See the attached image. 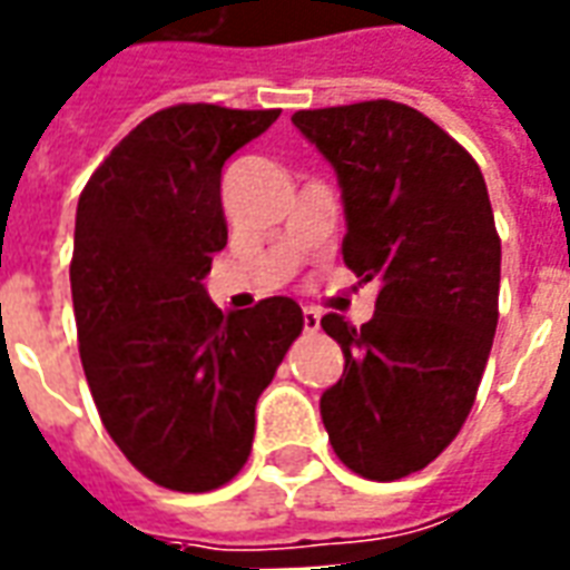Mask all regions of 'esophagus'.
Listing matches in <instances>:
<instances>
[{
    "label": "esophagus",
    "instance_id": "34e87169",
    "mask_svg": "<svg viewBox=\"0 0 570 570\" xmlns=\"http://www.w3.org/2000/svg\"><path fill=\"white\" fill-rule=\"evenodd\" d=\"M302 326H305V333H314V330H321V314L314 308L302 311Z\"/></svg>",
    "mask_w": 570,
    "mask_h": 570
}]
</instances>
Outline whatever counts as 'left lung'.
<instances>
[{
	"mask_svg": "<svg viewBox=\"0 0 570 570\" xmlns=\"http://www.w3.org/2000/svg\"><path fill=\"white\" fill-rule=\"evenodd\" d=\"M293 125L338 176L345 265L379 284L360 330L321 321L345 354L323 424L342 464L394 482L458 436L489 363L501 289L489 188L470 151L406 104L302 109Z\"/></svg>",
	"mask_w": 570,
	"mask_h": 570,
	"instance_id": "8db88e82",
	"label": "left lung"
}]
</instances>
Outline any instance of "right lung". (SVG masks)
Segmentation results:
<instances>
[{
  "instance_id": "add662e5",
  "label": "right lung",
  "mask_w": 570,
  "mask_h": 570,
  "mask_svg": "<svg viewBox=\"0 0 570 570\" xmlns=\"http://www.w3.org/2000/svg\"><path fill=\"white\" fill-rule=\"evenodd\" d=\"M281 109L179 104L109 151L76 210L69 265L85 379L142 476L213 491L247 464L256 400L302 333L293 298L216 308L204 289L228 240L223 164Z\"/></svg>"
}]
</instances>
